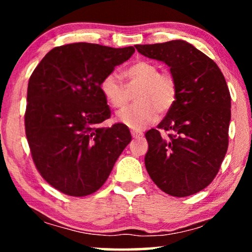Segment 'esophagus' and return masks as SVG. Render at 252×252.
<instances>
[{
  "instance_id": "34e87169",
  "label": "esophagus",
  "mask_w": 252,
  "mask_h": 252,
  "mask_svg": "<svg viewBox=\"0 0 252 252\" xmlns=\"http://www.w3.org/2000/svg\"><path fill=\"white\" fill-rule=\"evenodd\" d=\"M132 136L134 139H140V137L143 136V133L142 132H139V130H132Z\"/></svg>"
}]
</instances>
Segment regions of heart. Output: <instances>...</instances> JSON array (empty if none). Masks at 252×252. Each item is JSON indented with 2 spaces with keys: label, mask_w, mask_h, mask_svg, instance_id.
<instances>
[{
  "label": "heart",
  "mask_w": 252,
  "mask_h": 252,
  "mask_svg": "<svg viewBox=\"0 0 252 252\" xmlns=\"http://www.w3.org/2000/svg\"><path fill=\"white\" fill-rule=\"evenodd\" d=\"M124 75L130 87H139L135 104L118 113V119L133 129H142L157 119L158 112L166 113L177 101L178 86L173 75L159 72L156 64L149 61H137L127 67ZM101 92L112 108L126 105L128 95L119 75L111 72L101 81Z\"/></svg>",
  "instance_id": "obj_1"
}]
</instances>
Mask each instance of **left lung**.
Wrapping results in <instances>:
<instances>
[{"label": "left lung", "instance_id": "1", "mask_svg": "<svg viewBox=\"0 0 252 252\" xmlns=\"http://www.w3.org/2000/svg\"><path fill=\"white\" fill-rule=\"evenodd\" d=\"M135 48L167 64L178 86L174 105L156 129L146 133V168L166 194L194 195L213 181L228 148L230 94L225 77L211 58L186 41Z\"/></svg>", "mask_w": 252, "mask_h": 252}]
</instances>
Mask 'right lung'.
Instances as JSON below:
<instances>
[{"label":"right lung","mask_w":252,"mask_h":252,"mask_svg":"<svg viewBox=\"0 0 252 252\" xmlns=\"http://www.w3.org/2000/svg\"><path fill=\"white\" fill-rule=\"evenodd\" d=\"M133 47L70 43L51 49L27 87L25 133L44 180L68 196L102 187L130 142L128 127L98 124L111 117L101 81L132 56Z\"/></svg>","instance_id":"obj_1"}]
</instances>
